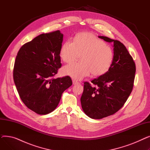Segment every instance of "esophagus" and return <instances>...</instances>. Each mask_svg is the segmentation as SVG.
Listing matches in <instances>:
<instances>
[{
  "mask_svg": "<svg viewBox=\"0 0 150 150\" xmlns=\"http://www.w3.org/2000/svg\"><path fill=\"white\" fill-rule=\"evenodd\" d=\"M72 82H73V84L75 85V84H79L80 83L78 82V81H76V80H74L73 81H72Z\"/></svg>",
  "mask_w": 150,
  "mask_h": 150,
  "instance_id": "1",
  "label": "esophagus"
}]
</instances>
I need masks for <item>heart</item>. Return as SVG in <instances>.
<instances>
[{
  "label": "heart",
  "instance_id": "heart-1",
  "mask_svg": "<svg viewBox=\"0 0 150 150\" xmlns=\"http://www.w3.org/2000/svg\"><path fill=\"white\" fill-rule=\"evenodd\" d=\"M80 56L81 61L63 67V74L76 80H81L91 73L96 76L103 75L112 65L114 52L111 47L95 35L83 32L78 34L74 41L65 42L60 51L61 58L67 63L78 59Z\"/></svg>",
  "mask_w": 150,
  "mask_h": 150
}]
</instances>
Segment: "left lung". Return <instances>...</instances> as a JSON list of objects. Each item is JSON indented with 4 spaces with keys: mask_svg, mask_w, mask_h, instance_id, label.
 <instances>
[{
    "mask_svg": "<svg viewBox=\"0 0 150 150\" xmlns=\"http://www.w3.org/2000/svg\"><path fill=\"white\" fill-rule=\"evenodd\" d=\"M114 42V59L108 72L91 83H84L81 103L84 113L92 119H101L113 115L123 106L132 91L136 64L121 42L98 36Z\"/></svg>",
    "mask_w": 150,
    "mask_h": 150,
    "instance_id": "1",
    "label": "left lung"
}]
</instances>
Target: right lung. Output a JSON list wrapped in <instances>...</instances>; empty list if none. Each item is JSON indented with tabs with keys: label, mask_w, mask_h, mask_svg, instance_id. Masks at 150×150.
I'll return each mask as SVG.
<instances>
[{
	"label": "right lung",
	"mask_w": 150,
	"mask_h": 150,
	"mask_svg": "<svg viewBox=\"0 0 150 150\" xmlns=\"http://www.w3.org/2000/svg\"><path fill=\"white\" fill-rule=\"evenodd\" d=\"M62 39L59 30L41 34L23 44L15 59L13 79L19 97L39 115L54 111L63 92L72 84L69 76L53 78L62 66Z\"/></svg>",
	"instance_id": "add662e5"
}]
</instances>
